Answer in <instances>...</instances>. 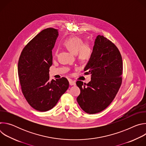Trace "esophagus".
Masks as SVG:
<instances>
[{
  "label": "esophagus",
  "mask_w": 146,
  "mask_h": 146,
  "mask_svg": "<svg viewBox=\"0 0 146 146\" xmlns=\"http://www.w3.org/2000/svg\"><path fill=\"white\" fill-rule=\"evenodd\" d=\"M69 84L70 86H75L76 85V81H73L72 80H69Z\"/></svg>",
  "instance_id": "esophagus-1"
}]
</instances>
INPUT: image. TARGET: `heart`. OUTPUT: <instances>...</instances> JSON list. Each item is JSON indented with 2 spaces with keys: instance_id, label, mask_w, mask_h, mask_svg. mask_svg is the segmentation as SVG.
<instances>
[{
  "instance_id": "b5f03b06",
  "label": "heart",
  "mask_w": 146,
  "mask_h": 146,
  "mask_svg": "<svg viewBox=\"0 0 146 146\" xmlns=\"http://www.w3.org/2000/svg\"><path fill=\"white\" fill-rule=\"evenodd\" d=\"M83 43V40L80 37L74 36L66 39L64 45L71 52L77 54L81 60L87 61L91 58L92 51L90 44Z\"/></svg>"
}]
</instances>
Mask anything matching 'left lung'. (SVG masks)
<instances>
[{"instance_id":"obj_1","label":"left lung","mask_w":146,"mask_h":146,"mask_svg":"<svg viewBox=\"0 0 146 146\" xmlns=\"http://www.w3.org/2000/svg\"><path fill=\"white\" fill-rule=\"evenodd\" d=\"M84 70L91 79L88 84L76 82L80 89L77 101L86 113L96 114L109 106L121 85L122 60L118 49L107 38L98 35Z\"/></svg>"}]
</instances>
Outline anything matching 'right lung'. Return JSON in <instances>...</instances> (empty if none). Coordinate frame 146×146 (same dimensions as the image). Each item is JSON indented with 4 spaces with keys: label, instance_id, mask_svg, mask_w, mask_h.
<instances>
[{
    "label": "right lung",
    "instance_id": "1",
    "mask_svg": "<svg viewBox=\"0 0 146 146\" xmlns=\"http://www.w3.org/2000/svg\"><path fill=\"white\" fill-rule=\"evenodd\" d=\"M58 35V30L54 28L41 31L24 47L18 60L23 95L31 106L39 111L52 109L69 88V81L65 77L50 80L52 50Z\"/></svg>",
    "mask_w": 146,
    "mask_h": 146
}]
</instances>
